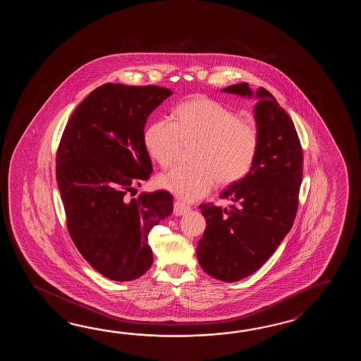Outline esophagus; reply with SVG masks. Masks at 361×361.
Segmentation results:
<instances>
[{"label":"esophagus","mask_w":361,"mask_h":361,"mask_svg":"<svg viewBox=\"0 0 361 361\" xmlns=\"http://www.w3.org/2000/svg\"><path fill=\"white\" fill-rule=\"evenodd\" d=\"M187 212H190V207L188 205H185V204L180 202V201H176L174 202V214L177 215V216L184 215Z\"/></svg>","instance_id":"obj_1"}]
</instances>
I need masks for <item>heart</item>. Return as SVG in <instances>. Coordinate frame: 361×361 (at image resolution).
I'll return each instance as SVG.
<instances>
[{
    "mask_svg": "<svg viewBox=\"0 0 361 361\" xmlns=\"http://www.w3.org/2000/svg\"><path fill=\"white\" fill-rule=\"evenodd\" d=\"M184 143L196 142L192 165H178L157 178L159 185L184 201L207 196L215 184L236 183L253 168L259 131L216 100L199 97L180 104L174 121L159 118L147 128L145 147L161 168L177 159Z\"/></svg>",
    "mask_w": 361,
    "mask_h": 361,
    "instance_id": "b5f03b06",
    "label": "heart"
}]
</instances>
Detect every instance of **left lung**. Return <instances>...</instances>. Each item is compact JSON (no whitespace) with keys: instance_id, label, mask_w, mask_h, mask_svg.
Here are the masks:
<instances>
[{"instance_id":"left-lung-1","label":"left lung","mask_w":361,"mask_h":361,"mask_svg":"<svg viewBox=\"0 0 361 361\" xmlns=\"http://www.w3.org/2000/svg\"><path fill=\"white\" fill-rule=\"evenodd\" d=\"M224 92L252 98L246 82ZM254 107L259 147L253 168L231 184L221 199L230 209L201 204L207 228L196 255L201 269L226 283L238 281L261 269L292 228L298 209L303 154L292 118L264 87L255 92Z\"/></svg>"}]
</instances>
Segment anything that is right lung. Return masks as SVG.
Returning a JSON list of instances; mask_svg holds the SVG:
<instances>
[{"instance_id": "obj_1", "label": "right lung", "mask_w": 361, "mask_h": 361, "mask_svg": "<svg viewBox=\"0 0 361 361\" xmlns=\"http://www.w3.org/2000/svg\"><path fill=\"white\" fill-rule=\"evenodd\" d=\"M171 94L154 85H102L69 117L58 147L56 182L71 238L92 269L115 281L146 274L154 262L148 233L173 212L168 191L128 197L152 173L145 125Z\"/></svg>"}]
</instances>
